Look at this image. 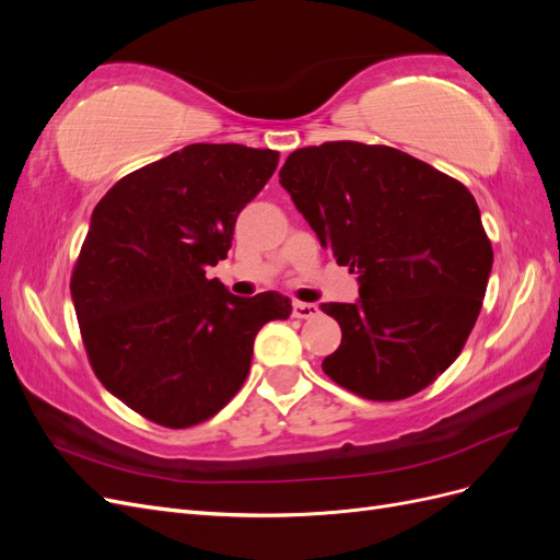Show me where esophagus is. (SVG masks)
<instances>
[{
  "instance_id": "1",
  "label": "esophagus",
  "mask_w": 560,
  "mask_h": 560,
  "mask_svg": "<svg viewBox=\"0 0 560 560\" xmlns=\"http://www.w3.org/2000/svg\"><path fill=\"white\" fill-rule=\"evenodd\" d=\"M317 313H319V308L315 306V303H301V301L292 303V315L299 317V319H311Z\"/></svg>"
}]
</instances>
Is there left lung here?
Returning a JSON list of instances; mask_svg holds the SVG:
<instances>
[{"label":"left lung","instance_id":"obj_1","mask_svg":"<svg viewBox=\"0 0 560 560\" xmlns=\"http://www.w3.org/2000/svg\"><path fill=\"white\" fill-rule=\"evenodd\" d=\"M280 184L319 245L360 280L358 303H322L343 334L322 371L374 401L425 389L463 352L493 266L467 186L362 142L292 151Z\"/></svg>","mask_w":560,"mask_h":560}]
</instances>
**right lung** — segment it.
<instances>
[{
    "label": "right lung",
    "instance_id": "obj_1",
    "mask_svg": "<svg viewBox=\"0 0 560 560\" xmlns=\"http://www.w3.org/2000/svg\"><path fill=\"white\" fill-rule=\"evenodd\" d=\"M278 159L189 144L118 179L93 210L70 282L81 341L97 381L156 425L184 430L222 411L259 329L292 313L276 292L243 299L206 278Z\"/></svg>",
    "mask_w": 560,
    "mask_h": 560
}]
</instances>
